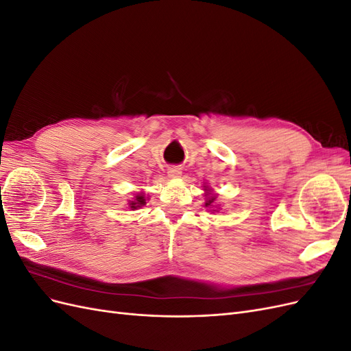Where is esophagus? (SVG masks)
<instances>
[{"label": "esophagus", "instance_id": "esophagus-1", "mask_svg": "<svg viewBox=\"0 0 351 351\" xmlns=\"http://www.w3.org/2000/svg\"><path fill=\"white\" fill-rule=\"evenodd\" d=\"M180 174H182V171H180V168H177V167H173L168 169V177L177 178V177H180Z\"/></svg>", "mask_w": 351, "mask_h": 351}]
</instances>
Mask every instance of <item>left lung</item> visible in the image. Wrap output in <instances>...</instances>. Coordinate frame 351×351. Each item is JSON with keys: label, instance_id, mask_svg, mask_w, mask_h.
<instances>
[{"label": "left lung", "instance_id": "obj_1", "mask_svg": "<svg viewBox=\"0 0 351 351\" xmlns=\"http://www.w3.org/2000/svg\"><path fill=\"white\" fill-rule=\"evenodd\" d=\"M214 199H215V197H210L209 200H206V204H205V205H206V206H208V205H210V204H212V202H214Z\"/></svg>", "mask_w": 351, "mask_h": 351}]
</instances>
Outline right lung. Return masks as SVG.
Returning <instances> with one entry per match:
<instances>
[{"label":"right lung","instance_id":"1","mask_svg":"<svg viewBox=\"0 0 351 351\" xmlns=\"http://www.w3.org/2000/svg\"><path fill=\"white\" fill-rule=\"evenodd\" d=\"M145 204H146V202H145V197L139 195V196H136V200H134V202H132L130 205H132V208H134V209H136V208H139V206H142V205H145Z\"/></svg>","mask_w":351,"mask_h":351}]
</instances>
